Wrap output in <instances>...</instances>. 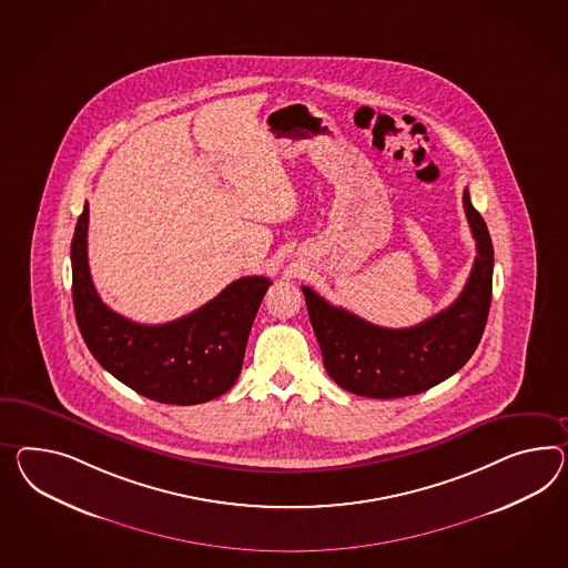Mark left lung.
<instances>
[{
	"label": "left lung",
	"mask_w": 568,
	"mask_h": 568,
	"mask_svg": "<svg viewBox=\"0 0 568 568\" xmlns=\"http://www.w3.org/2000/svg\"><path fill=\"white\" fill-rule=\"evenodd\" d=\"M464 207L478 255L457 301L430 320L404 329L378 327L303 286L325 371L342 389L375 399L416 395L452 377L471 358L493 301L495 248L467 190Z\"/></svg>",
	"instance_id": "8db88e82"
}]
</instances>
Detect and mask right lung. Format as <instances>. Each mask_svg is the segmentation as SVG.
Masks as SVG:
<instances>
[{
	"instance_id": "obj_1",
	"label": "right lung",
	"mask_w": 568,
	"mask_h": 568,
	"mask_svg": "<svg viewBox=\"0 0 568 568\" xmlns=\"http://www.w3.org/2000/svg\"><path fill=\"white\" fill-rule=\"evenodd\" d=\"M88 204L72 239V296L75 321L88 349L104 371L148 399L193 406L236 383L265 276L234 280L216 298L181 320L142 325L104 305L94 291L87 253Z\"/></svg>"
}]
</instances>
